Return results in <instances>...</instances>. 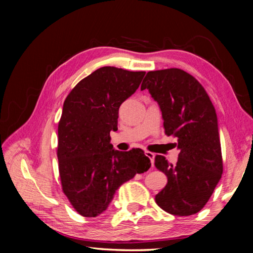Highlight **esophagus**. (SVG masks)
<instances>
[{
    "label": "esophagus",
    "instance_id": "obj_1",
    "mask_svg": "<svg viewBox=\"0 0 253 253\" xmlns=\"http://www.w3.org/2000/svg\"><path fill=\"white\" fill-rule=\"evenodd\" d=\"M145 155H146V156L149 158V160H151L152 165H154V158H155V155H154L153 153L148 152V151H145Z\"/></svg>",
    "mask_w": 253,
    "mask_h": 253
}]
</instances>
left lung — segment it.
Masks as SVG:
<instances>
[{
  "label": "left lung",
  "mask_w": 253,
  "mask_h": 253,
  "mask_svg": "<svg viewBox=\"0 0 253 253\" xmlns=\"http://www.w3.org/2000/svg\"><path fill=\"white\" fill-rule=\"evenodd\" d=\"M142 90L157 101L165 134L177 138L175 165L156 155L155 166L168 184L155 196L158 207L174 215L200 212L211 198L223 172L217 117L207 91L193 76L182 69L147 72Z\"/></svg>",
  "instance_id": "8db88e82"
}]
</instances>
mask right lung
<instances>
[{"label": "right lung", "mask_w": 253, "mask_h": 253, "mask_svg": "<svg viewBox=\"0 0 253 253\" xmlns=\"http://www.w3.org/2000/svg\"><path fill=\"white\" fill-rule=\"evenodd\" d=\"M145 71L102 67L85 77L63 102L58 125L59 174L63 193L80 215L95 217L118 187L151 168L140 148L114 149L119 107L137 89Z\"/></svg>", "instance_id": "1"}]
</instances>
